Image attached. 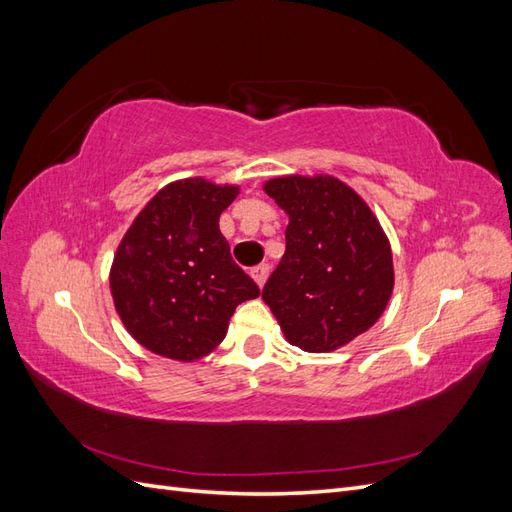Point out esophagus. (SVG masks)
I'll use <instances>...</instances> for the list:
<instances>
[{"mask_svg": "<svg viewBox=\"0 0 512 512\" xmlns=\"http://www.w3.org/2000/svg\"><path fill=\"white\" fill-rule=\"evenodd\" d=\"M252 277H254V282H256L260 288L265 286L267 277H269V265H258V267H254V269H252Z\"/></svg>", "mask_w": 512, "mask_h": 512, "instance_id": "esophagus-1", "label": "esophagus"}]
</instances>
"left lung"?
<instances>
[{
    "instance_id": "8db88e82",
    "label": "left lung",
    "mask_w": 512,
    "mask_h": 512,
    "mask_svg": "<svg viewBox=\"0 0 512 512\" xmlns=\"http://www.w3.org/2000/svg\"><path fill=\"white\" fill-rule=\"evenodd\" d=\"M265 192L288 213L286 252L262 299L292 346L331 352L374 327L391 299V243L365 200L331 175L277 177Z\"/></svg>"
}]
</instances>
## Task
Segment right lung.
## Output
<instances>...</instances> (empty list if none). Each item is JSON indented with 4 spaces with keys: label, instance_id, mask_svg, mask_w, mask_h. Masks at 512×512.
<instances>
[{
    "label": "right lung",
    "instance_id": "1",
    "mask_svg": "<svg viewBox=\"0 0 512 512\" xmlns=\"http://www.w3.org/2000/svg\"><path fill=\"white\" fill-rule=\"evenodd\" d=\"M237 194V185L203 177L168 183L123 235L111 294L123 327L147 350L185 363L207 356L237 305L260 294L220 232Z\"/></svg>",
    "mask_w": 512,
    "mask_h": 512
}]
</instances>
